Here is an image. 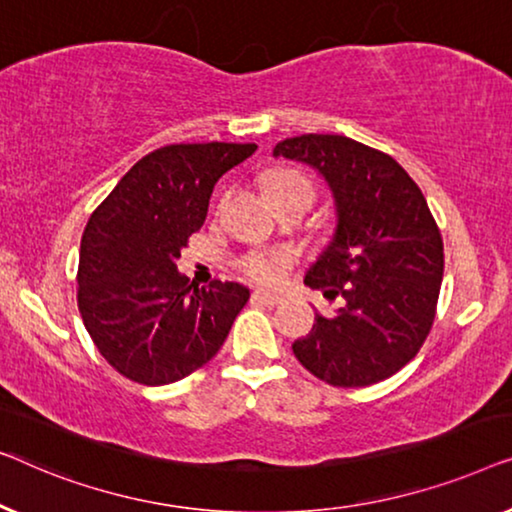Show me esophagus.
Instances as JSON below:
<instances>
[{"label": "esophagus", "mask_w": 512, "mask_h": 512, "mask_svg": "<svg viewBox=\"0 0 512 512\" xmlns=\"http://www.w3.org/2000/svg\"><path fill=\"white\" fill-rule=\"evenodd\" d=\"M253 299L259 301V304H266V306H278V304H283V294L266 292V290H255V292H253Z\"/></svg>", "instance_id": "esophagus-1"}]
</instances>
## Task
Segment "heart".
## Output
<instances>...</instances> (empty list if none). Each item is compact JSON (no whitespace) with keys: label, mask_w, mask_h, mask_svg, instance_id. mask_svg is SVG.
Instances as JSON below:
<instances>
[{"label":"heart","mask_w":512,"mask_h":512,"mask_svg":"<svg viewBox=\"0 0 512 512\" xmlns=\"http://www.w3.org/2000/svg\"><path fill=\"white\" fill-rule=\"evenodd\" d=\"M266 194L276 192L280 187H306L313 194V187L308 183L306 176L297 174V171H273L266 176ZM292 262L290 253L276 250V253H253L243 259V269L257 283H278L283 278L287 264Z\"/></svg>","instance_id":"obj_1"}]
</instances>
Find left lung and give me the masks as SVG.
<instances>
[{
  "mask_svg": "<svg viewBox=\"0 0 512 512\" xmlns=\"http://www.w3.org/2000/svg\"><path fill=\"white\" fill-rule=\"evenodd\" d=\"M285 157L318 171L331 192L336 227L304 283L334 315H315L294 357L334 387H366L403 369L422 348L443 280V241L427 199L397 160L338 134L276 143Z\"/></svg>",
  "mask_w": 512,
  "mask_h": 512,
  "instance_id": "8db88e82",
  "label": "left lung"
}]
</instances>
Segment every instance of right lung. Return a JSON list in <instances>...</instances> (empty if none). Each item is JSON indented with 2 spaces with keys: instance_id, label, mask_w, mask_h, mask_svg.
<instances>
[{
  "instance_id": "right-lung-1",
  "label": "right lung",
  "mask_w": 512,
  "mask_h": 512,
  "mask_svg": "<svg viewBox=\"0 0 512 512\" xmlns=\"http://www.w3.org/2000/svg\"><path fill=\"white\" fill-rule=\"evenodd\" d=\"M255 143H176L141 157L90 215L78 259V311L106 362L141 385L206 364L250 299L241 283H190L178 271L218 178Z\"/></svg>"
}]
</instances>
